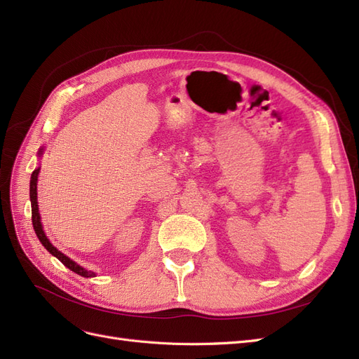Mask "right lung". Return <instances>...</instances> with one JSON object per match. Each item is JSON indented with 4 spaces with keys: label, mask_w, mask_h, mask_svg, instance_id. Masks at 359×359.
Wrapping results in <instances>:
<instances>
[{
    "label": "right lung",
    "mask_w": 359,
    "mask_h": 359,
    "mask_svg": "<svg viewBox=\"0 0 359 359\" xmlns=\"http://www.w3.org/2000/svg\"><path fill=\"white\" fill-rule=\"evenodd\" d=\"M41 154H43V148L39 151V156H41ZM39 172H40V168H37L34 172H32L31 173V181H29V201H31V214H32L31 219H32V226H34L37 238L40 240V243L45 245V248L52 256H55L58 260H61V262L66 265L69 269H72L73 273L79 274L82 277H95V273H93V271H86L81 265L73 262V260L69 256L62 255L60 250L57 247H53L50 244V241L48 240V236H46L45 231H43V226H41V222H40L39 205H37V177H39Z\"/></svg>",
    "instance_id": "obj_1"
}]
</instances>
